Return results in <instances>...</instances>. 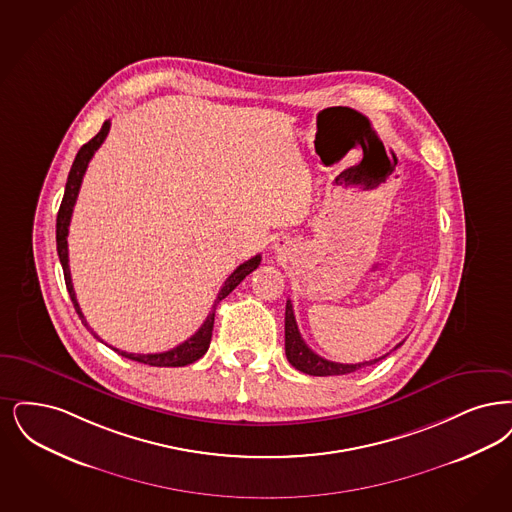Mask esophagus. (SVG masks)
Instances as JSON below:
<instances>
[{"label":"esophagus","mask_w":512,"mask_h":512,"mask_svg":"<svg viewBox=\"0 0 512 512\" xmlns=\"http://www.w3.org/2000/svg\"><path fill=\"white\" fill-rule=\"evenodd\" d=\"M276 247H278V244H276Z\"/></svg>","instance_id":"34e87169"}]
</instances>
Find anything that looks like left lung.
Returning <instances> with one entry per match:
<instances>
[{
	"mask_svg": "<svg viewBox=\"0 0 512 512\" xmlns=\"http://www.w3.org/2000/svg\"><path fill=\"white\" fill-rule=\"evenodd\" d=\"M404 343V341H402ZM402 343H398L396 347H402ZM286 356L289 364L303 373L308 375H316V377H326V375H347L352 371L371 366L383 358H387L389 354L369 360V362H360V364H341V362H331L322 358L320 354H316L312 348H308L307 343L303 341L297 322H295V314H293V307L291 301L286 303Z\"/></svg>",
	"mask_w": 512,
	"mask_h": 512,
	"instance_id": "obj_1",
	"label": "left lung"
}]
</instances>
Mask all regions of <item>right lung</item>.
Here are the masks:
<instances>
[{
    "label": "right lung",
    "instance_id": "obj_1",
    "mask_svg": "<svg viewBox=\"0 0 512 512\" xmlns=\"http://www.w3.org/2000/svg\"><path fill=\"white\" fill-rule=\"evenodd\" d=\"M110 131V120H106L101 127V131L89 141V143L83 144L80 148V152L76 154V160L70 167V173H68V181H66V188H64V198H62L61 207H59V215H57V251H59V259H61L62 272H64V282H66V289L70 293V299L74 303V308L82 320L83 326L89 329L99 341H103L93 329L89 328L87 320L83 318L82 308L78 305V299H76V293H74V286H72V278H70V266H68V226H70V219H72V211H74V205L78 200V194H80V186H82L83 175L87 171V165L91 162L93 154L99 150V146L104 143L106 135ZM261 265V255H255L251 257L246 263L238 266L228 278H226L225 284L219 289V295L211 307V312L207 314L202 328L198 329L190 339H186L184 343H181L179 347L171 348V350H165V352H156V354H133V352H125V350H118L114 348L118 354H122L129 360H135V362H141V364H148V366H156V368H181V366H188L192 362H196L198 358H202L209 343H211V333H213V322H215V308L219 305V301H223L228 293H232V289L238 286L247 274H251L257 266Z\"/></svg>",
    "mask_w": 512,
    "mask_h": 512
}]
</instances>
